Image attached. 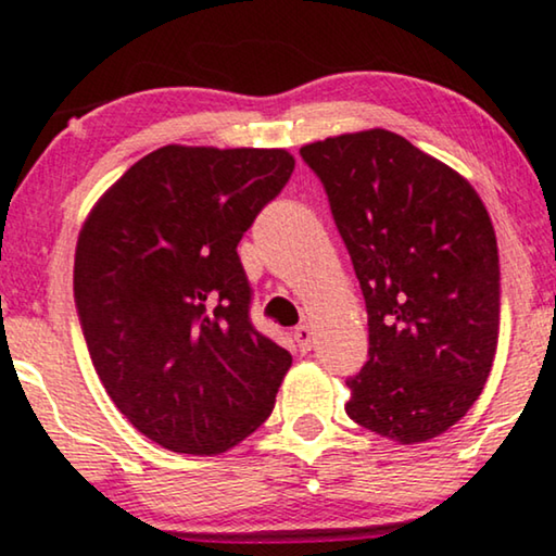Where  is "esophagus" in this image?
<instances>
[{
	"label": "esophagus",
	"mask_w": 556,
	"mask_h": 556,
	"mask_svg": "<svg viewBox=\"0 0 556 556\" xmlns=\"http://www.w3.org/2000/svg\"><path fill=\"white\" fill-rule=\"evenodd\" d=\"M293 337H295V341H299L301 352H311V346H314V329H311V324L295 326Z\"/></svg>",
	"instance_id": "34e87169"
}]
</instances>
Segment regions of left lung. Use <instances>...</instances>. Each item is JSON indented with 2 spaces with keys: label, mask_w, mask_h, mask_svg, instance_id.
I'll use <instances>...</instances> for the list:
<instances>
[{
  "label": "left lung",
  "mask_w": 556,
  "mask_h": 556,
  "mask_svg": "<svg viewBox=\"0 0 556 556\" xmlns=\"http://www.w3.org/2000/svg\"><path fill=\"white\" fill-rule=\"evenodd\" d=\"M329 197L369 318L346 415L400 445L443 435L481 397L498 344V248L466 177L402 136L301 147Z\"/></svg>",
  "instance_id": "8db88e82"
}]
</instances>
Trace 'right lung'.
Listing matches in <instances>:
<instances>
[{
    "mask_svg": "<svg viewBox=\"0 0 556 556\" xmlns=\"http://www.w3.org/2000/svg\"><path fill=\"white\" fill-rule=\"evenodd\" d=\"M286 149L169 143L101 194L75 248L90 362L126 420L217 455L268 420L293 356L250 324L242 232L291 179Z\"/></svg>",
    "mask_w": 556,
    "mask_h": 556,
    "instance_id": "right-lung-1",
    "label": "right lung"
}]
</instances>
